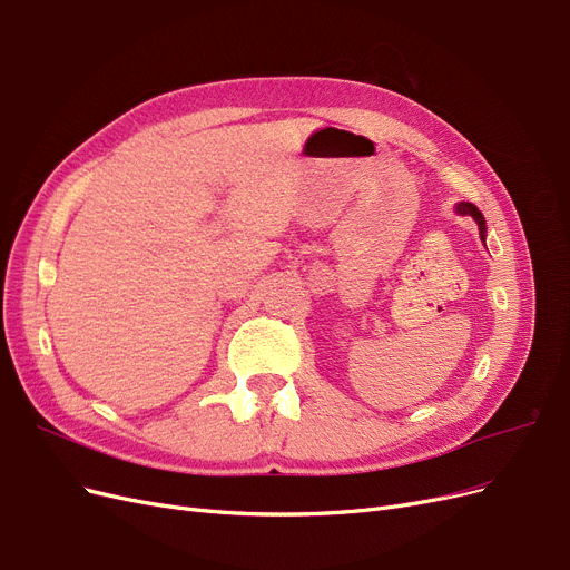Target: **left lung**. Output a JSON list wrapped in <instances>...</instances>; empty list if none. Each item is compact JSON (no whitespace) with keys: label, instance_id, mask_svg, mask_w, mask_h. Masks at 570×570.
Returning <instances> with one entry per match:
<instances>
[{"label":"left lung","instance_id":"left-lung-1","mask_svg":"<svg viewBox=\"0 0 570 570\" xmlns=\"http://www.w3.org/2000/svg\"><path fill=\"white\" fill-rule=\"evenodd\" d=\"M458 214H462V216H472V218L476 220L479 229H481V237H487V220H483L481 210H479L474 204H470V202H462V204H458Z\"/></svg>","mask_w":570,"mask_h":570}]
</instances>
